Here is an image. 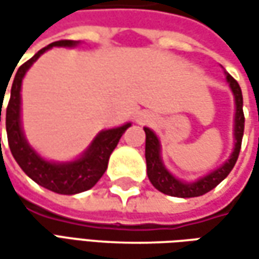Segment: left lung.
Segmentation results:
<instances>
[{"instance_id": "obj_1", "label": "left lung", "mask_w": 259, "mask_h": 259, "mask_svg": "<svg viewBox=\"0 0 259 259\" xmlns=\"http://www.w3.org/2000/svg\"><path fill=\"white\" fill-rule=\"evenodd\" d=\"M226 80L229 82V86L232 89L235 96V147L231 157L226 160V163L222 164L219 168L213 170L212 173L206 174L204 177L199 179L193 183H184L182 180L176 179L173 174L170 173L161 161L160 155V141L157 135L145 126V160H147V174L151 184L161 193L174 196V197H197L202 194L210 192L218 184L221 183L226 176L232 171L235 163L238 160V155L241 151L242 144V137H244V99H242V91L229 73H226Z\"/></svg>"}]
</instances>
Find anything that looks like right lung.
<instances>
[{"label":"right lung","instance_id":"add662e5","mask_svg":"<svg viewBox=\"0 0 259 259\" xmlns=\"http://www.w3.org/2000/svg\"><path fill=\"white\" fill-rule=\"evenodd\" d=\"M79 41L73 40H59L52 45L46 46L40 52H37L30 60L17 69L14 80L11 83V95L8 106L5 109V126H7V138L11 154L18 165L23 168L30 179L46 189L59 194H76L89 190L98 183V180L104 176L108 167L109 155L112 154L119 138L122 137L126 128L131 124L122 125L112 130H105L96 135L92 144L86 150L80 158L69 163H52L41 158L34 150L28 145L23 134L21 118H20V105H21V83L25 72L34 63L46 50L52 47H73ZM17 67V66H15ZM15 70V69H14ZM3 102V96H1ZM3 108V105H1ZM0 108V121H1Z\"/></svg>","mask_w":259,"mask_h":259}]
</instances>
